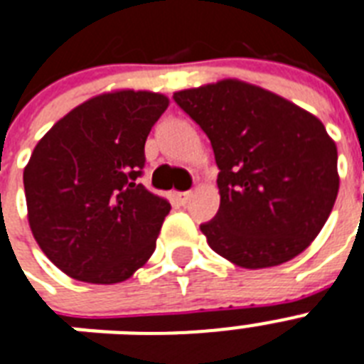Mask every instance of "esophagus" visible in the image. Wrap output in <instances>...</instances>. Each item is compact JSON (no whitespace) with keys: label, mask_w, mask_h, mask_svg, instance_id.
Instances as JSON below:
<instances>
[{"label":"esophagus","mask_w":364,"mask_h":364,"mask_svg":"<svg viewBox=\"0 0 364 364\" xmlns=\"http://www.w3.org/2000/svg\"><path fill=\"white\" fill-rule=\"evenodd\" d=\"M174 197H176V203H178V205H186V203L190 201L191 191H180V193H174Z\"/></svg>","instance_id":"1"}]
</instances>
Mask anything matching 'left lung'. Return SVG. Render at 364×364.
I'll return each mask as SVG.
<instances>
[{
    "instance_id": "left-lung-1",
    "label": "left lung",
    "mask_w": 364,
    "mask_h": 364,
    "mask_svg": "<svg viewBox=\"0 0 364 364\" xmlns=\"http://www.w3.org/2000/svg\"><path fill=\"white\" fill-rule=\"evenodd\" d=\"M218 165L220 208L208 247L241 267L292 260L325 226L338 196L336 144L315 115L273 92L224 80L173 95Z\"/></svg>"
}]
</instances>
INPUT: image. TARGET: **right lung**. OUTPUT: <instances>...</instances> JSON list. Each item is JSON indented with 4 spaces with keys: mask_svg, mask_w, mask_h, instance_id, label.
<instances>
[{
    "mask_svg": "<svg viewBox=\"0 0 364 364\" xmlns=\"http://www.w3.org/2000/svg\"><path fill=\"white\" fill-rule=\"evenodd\" d=\"M168 98L117 91L64 115L24 168L28 220L58 269L85 283H121L156 250L167 199L140 184L144 146Z\"/></svg>",
    "mask_w": 364,
    "mask_h": 364,
    "instance_id": "add662e5",
    "label": "right lung"
}]
</instances>
